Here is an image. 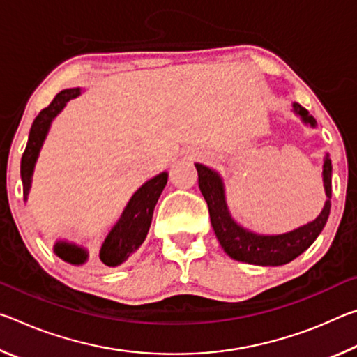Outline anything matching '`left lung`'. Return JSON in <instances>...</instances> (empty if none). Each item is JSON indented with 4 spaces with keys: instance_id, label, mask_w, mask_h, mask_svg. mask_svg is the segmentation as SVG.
<instances>
[{
    "instance_id": "obj_1",
    "label": "left lung",
    "mask_w": 357,
    "mask_h": 357,
    "mask_svg": "<svg viewBox=\"0 0 357 357\" xmlns=\"http://www.w3.org/2000/svg\"><path fill=\"white\" fill-rule=\"evenodd\" d=\"M293 112L299 114L305 124H310L312 128L317 126L315 118L310 116L309 112L296 102L293 104ZM195 167L198 172V185L208 203L215 236L222 249L238 261L258 266L287 264L309 249L328 222L332 197V164L328 154L323 164V183L328 200L324 203L321 214L315 220L283 234H257L238 225L227 208L225 189L220 174L202 164H195Z\"/></svg>"
}]
</instances>
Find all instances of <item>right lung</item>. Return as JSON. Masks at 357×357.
Masks as SVG:
<instances>
[{
	"label": "right lung",
	"instance_id": "right-lung-1",
	"mask_svg": "<svg viewBox=\"0 0 357 357\" xmlns=\"http://www.w3.org/2000/svg\"><path fill=\"white\" fill-rule=\"evenodd\" d=\"M80 88L63 89L61 93H58L55 96L52 104L44 108V110L36 116L31 126V130H29L28 143L25 153L22 155L20 165L23 197H25V200L28 198L29 187H31V176L34 172L36 160H38L39 151L42 148V143L45 140L48 129H50L53 118L63 110L64 105L68 104L70 99L80 96ZM167 172L157 174L153 179L146 181V183L132 195L128 206H126L123 214L119 217V220L116 222V225H114L112 228V231L107 234L104 244L100 247L99 258L102 263L114 268V266L124 263L126 259L143 244V241L146 239V234L149 231L151 220H153L155 203L159 200L164 187L167 185ZM53 250H55L59 258L70 264H83L88 259L86 250L75 244L64 243V241H58Z\"/></svg>",
	"mask_w": 357,
	"mask_h": 357
}]
</instances>
